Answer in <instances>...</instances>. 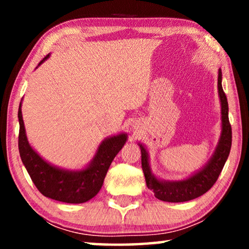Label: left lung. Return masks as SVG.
I'll return each mask as SVG.
<instances>
[{
    "mask_svg": "<svg viewBox=\"0 0 249 249\" xmlns=\"http://www.w3.org/2000/svg\"><path fill=\"white\" fill-rule=\"evenodd\" d=\"M217 89L221 101V119H222V131L219 144L209 163L195 175L188 179L180 181H162L156 179L151 171L148 163V154L144 146L139 144L142 152V168L144 172L147 188L154 193V196L160 200L170 203L187 202L202 196L207 190L212 188L216 182L226 161L229 156L231 142H232V130L229 122V107H228L227 96L222 88V71L219 69L217 77Z\"/></svg>",
    "mask_w": 249,
    "mask_h": 249,
    "instance_id": "1",
    "label": "left lung"
}]
</instances>
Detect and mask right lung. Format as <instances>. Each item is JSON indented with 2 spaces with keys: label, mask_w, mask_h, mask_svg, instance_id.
I'll use <instances>...</instances> for the list:
<instances>
[{
  "label": "right lung",
  "mask_w": 249,
  "mask_h": 249,
  "mask_svg": "<svg viewBox=\"0 0 249 249\" xmlns=\"http://www.w3.org/2000/svg\"><path fill=\"white\" fill-rule=\"evenodd\" d=\"M47 57L49 55L44 57L39 64H42ZM18 118L20 158L34 185L45 197L63 203H85L97 195L103 186L104 178L112 161L127 141L125 134L107 138L102 142L96 155L86 169L81 171H68L44 161L29 145L22 120L21 103L19 105Z\"/></svg>",
  "instance_id": "add662e5"
}]
</instances>
